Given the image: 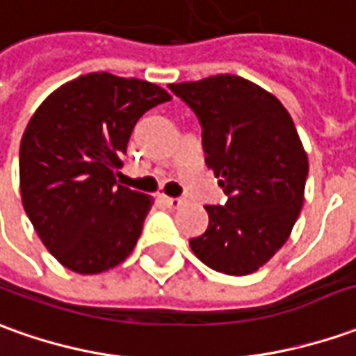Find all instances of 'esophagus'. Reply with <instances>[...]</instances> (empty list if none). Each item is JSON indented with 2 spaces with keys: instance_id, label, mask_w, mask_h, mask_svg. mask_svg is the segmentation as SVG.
Segmentation results:
<instances>
[{
  "instance_id": "1",
  "label": "esophagus",
  "mask_w": 356,
  "mask_h": 356,
  "mask_svg": "<svg viewBox=\"0 0 356 356\" xmlns=\"http://www.w3.org/2000/svg\"><path fill=\"white\" fill-rule=\"evenodd\" d=\"M163 202L168 204L169 209H179V207H183V198H171V197H163Z\"/></svg>"
}]
</instances>
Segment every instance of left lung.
Returning a JSON list of instances; mask_svg holds the SVG:
<instances>
[{
  "label": "left lung",
  "mask_w": 356,
  "mask_h": 356,
  "mask_svg": "<svg viewBox=\"0 0 356 356\" xmlns=\"http://www.w3.org/2000/svg\"><path fill=\"white\" fill-rule=\"evenodd\" d=\"M169 89L197 115L207 165L228 195L204 207L209 228L191 249L224 275L255 273L284 245L304 204L308 156L296 127L277 97L239 76Z\"/></svg>",
  "instance_id": "1"
}]
</instances>
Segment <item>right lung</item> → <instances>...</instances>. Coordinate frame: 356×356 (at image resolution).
<instances>
[{
    "label": "right lung",
    "instance_id": "add662e5",
    "mask_svg": "<svg viewBox=\"0 0 356 356\" xmlns=\"http://www.w3.org/2000/svg\"><path fill=\"white\" fill-rule=\"evenodd\" d=\"M169 99L149 81L95 72L36 108L19 149L21 198L66 269L97 275L132 253L154 198L117 185V169L138 118Z\"/></svg>",
    "mask_w": 356,
    "mask_h": 356
}]
</instances>
